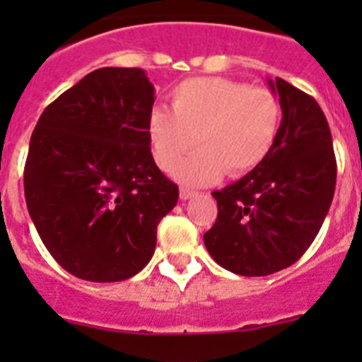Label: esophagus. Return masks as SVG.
<instances>
[{
	"label": "esophagus",
	"instance_id": "34e87169",
	"mask_svg": "<svg viewBox=\"0 0 362 362\" xmlns=\"http://www.w3.org/2000/svg\"><path fill=\"white\" fill-rule=\"evenodd\" d=\"M179 196H181V199H190V197H194L196 196V192L194 190H190V188H181V190H179Z\"/></svg>",
	"mask_w": 362,
	"mask_h": 362
}]
</instances>
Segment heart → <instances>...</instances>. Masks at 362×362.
<instances>
[{"mask_svg":"<svg viewBox=\"0 0 362 362\" xmlns=\"http://www.w3.org/2000/svg\"><path fill=\"white\" fill-rule=\"evenodd\" d=\"M170 107L172 112H150V150L156 165L172 174L197 141L202 148L177 170L188 185H210L226 172L254 170L279 132V98L268 88L233 79H187L170 92Z\"/></svg>","mask_w":362,"mask_h":362,"instance_id":"b5f03b06","label":"heart"}]
</instances>
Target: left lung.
I'll return each mask as SVG.
<instances>
[{
    "mask_svg": "<svg viewBox=\"0 0 362 362\" xmlns=\"http://www.w3.org/2000/svg\"><path fill=\"white\" fill-rule=\"evenodd\" d=\"M283 119L263 163L212 192L217 219L204 246L217 264L246 277L288 268L319 233L335 192L337 163L328 121L312 95L268 79Z\"/></svg>",
    "mask_w": 362,
    "mask_h": 362,
    "instance_id": "8db88e82",
    "label": "left lung"
}]
</instances>
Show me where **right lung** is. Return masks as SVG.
Segmentation results:
<instances>
[{"mask_svg": "<svg viewBox=\"0 0 362 362\" xmlns=\"http://www.w3.org/2000/svg\"><path fill=\"white\" fill-rule=\"evenodd\" d=\"M153 86L141 69L86 74L45 108L25 163V199L57 264L94 283L136 276L179 188L150 152Z\"/></svg>", "mask_w": 362, "mask_h": 362, "instance_id": "1", "label": "right lung"}]
</instances>
